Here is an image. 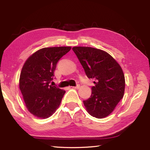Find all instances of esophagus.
<instances>
[{
  "label": "esophagus",
  "instance_id": "obj_1",
  "mask_svg": "<svg viewBox=\"0 0 150 150\" xmlns=\"http://www.w3.org/2000/svg\"><path fill=\"white\" fill-rule=\"evenodd\" d=\"M73 88H74L75 89H79V88H80V84H77V86H74V87H73Z\"/></svg>",
  "mask_w": 150,
  "mask_h": 150
}]
</instances>
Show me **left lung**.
<instances>
[{
	"instance_id": "obj_1",
	"label": "left lung",
	"mask_w": 150,
	"mask_h": 150,
	"mask_svg": "<svg viewBox=\"0 0 150 150\" xmlns=\"http://www.w3.org/2000/svg\"><path fill=\"white\" fill-rule=\"evenodd\" d=\"M89 79L95 80L90 97L83 101L91 116L101 119L112 112L124 96L125 79L120 65L110 54L91 47H73Z\"/></svg>"
}]
</instances>
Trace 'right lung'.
Masks as SVG:
<instances>
[{"label": "right lung", "instance_id": "obj_1", "mask_svg": "<svg viewBox=\"0 0 150 150\" xmlns=\"http://www.w3.org/2000/svg\"><path fill=\"white\" fill-rule=\"evenodd\" d=\"M71 47H44L27 59L22 67L19 88L28 111L41 119L55 112L66 91L50 85L60 59Z\"/></svg>", "mask_w": 150, "mask_h": 150}]
</instances>
